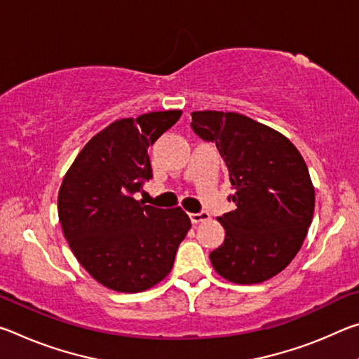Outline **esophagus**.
<instances>
[{"label":"esophagus","instance_id":"obj_1","mask_svg":"<svg viewBox=\"0 0 359 359\" xmlns=\"http://www.w3.org/2000/svg\"><path fill=\"white\" fill-rule=\"evenodd\" d=\"M210 218L209 212H199V214H190V220L193 224H198V223H203V222H208Z\"/></svg>","mask_w":359,"mask_h":359}]
</instances>
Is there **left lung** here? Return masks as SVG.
Returning <instances> with one entry per match:
<instances>
[{"instance_id": "1", "label": "left lung", "mask_w": 359, "mask_h": 359, "mask_svg": "<svg viewBox=\"0 0 359 359\" xmlns=\"http://www.w3.org/2000/svg\"><path fill=\"white\" fill-rule=\"evenodd\" d=\"M191 120L199 137L217 144L234 190L236 209L217 218L226 236L210 263L228 282L269 280L293 261L312 223L306 161L288 137L247 115L196 111Z\"/></svg>"}]
</instances>
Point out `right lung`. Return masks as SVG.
Segmentation results:
<instances>
[{
	"instance_id": "right-lung-1",
	"label": "right lung",
	"mask_w": 359,
	"mask_h": 359,
	"mask_svg": "<svg viewBox=\"0 0 359 359\" xmlns=\"http://www.w3.org/2000/svg\"><path fill=\"white\" fill-rule=\"evenodd\" d=\"M182 111L120 118L79 151L58 191V218L72 253L96 282L118 293L160 283L191 228L182 208L142 205L133 193L151 179L147 154Z\"/></svg>"
}]
</instances>
